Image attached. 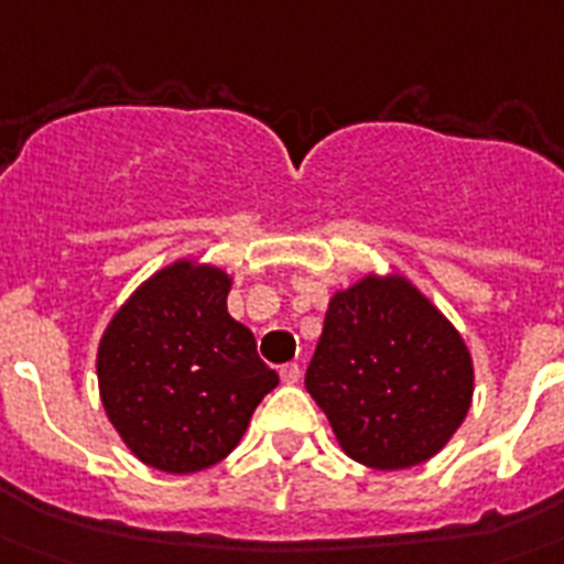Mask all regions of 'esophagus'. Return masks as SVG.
I'll return each instance as SVG.
<instances>
[{"mask_svg": "<svg viewBox=\"0 0 564 564\" xmlns=\"http://www.w3.org/2000/svg\"><path fill=\"white\" fill-rule=\"evenodd\" d=\"M279 377H282V383L293 386V383H300L302 369H300V366H296V362H288V366H282V371H279Z\"/></svg>", "mask_w": 564, "mask_h": 564, "instance_id": "34e87169", "label": "esophagus"}]
</instances>
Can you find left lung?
Returning a JSON list of instances; mask_svg holds the SVG:
<instances>
[{
    "instance_id": "obj_1",
    "label": "left lung",
    "mask_w": 564,
    "mask_h": 564,
    "mask_svg": "<svg viewBox=\"0 0 564 564\" xmlns=\"http://www.w3.org/2000/svg\"><path fill=\"white\" fill-rule=\"evenodd\" d=\"M305 389L348 458L375 469L430 460L473 403V357L409 279L362 276L337 291Z\"/></svg>"
}]
</instances>
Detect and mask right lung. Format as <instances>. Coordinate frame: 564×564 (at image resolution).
<instances>
[{
	"label": "right lung",
	"mask_w": 564,
	"mask_h": 564,
	"mask_svg": "<svg viewBox=\"0 0 564 564\" xmlns=\"http://www.w3.org/2000/svg\"><path fill=\"white\" fill-rule=\"evenodd\" d=\"M230 282L221 268L178 259L149 276L100 337V400L147 467L187 476L218 464L276 389L250 328L227 314Z\"/></svg>",
	"instance_id": "right-lung-1"
}]
</instances>
